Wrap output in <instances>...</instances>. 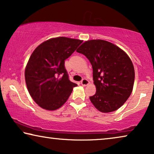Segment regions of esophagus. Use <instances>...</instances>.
Masks as SVG:
<instances>
[{
    "label": "esophagus",
    "mask_w": 154,
    "mask_h": 154,
    "mask_svg": "<svg viewBox=\"0 0 154 154\" xmlns=\"http://www.w3.org/2000/svg\"><path fill=\"white\" fill-rule=\"evenodd\" d=\"M88 84H89L88 80L86 79H83L81 81V84L82 85V86H87V85H88Z\"/></svg>",
    "instance_id": "obj_1"
}]
</instances>
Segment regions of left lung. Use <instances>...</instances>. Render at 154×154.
Listing matches in <instances>:
<instances>
[{
  "label": "left lung",
  "mask_w": 154,
  "mask_h": 154,
  "mask_svg": "<svg viewBox=\"0 0 154 154\" xmlns=\"http://www.w3.org/2000/svg\"><path fill=\"white\" fill-rule=\"evenodd\" d=\"M90 61L96 93L90 100L103 113L115 111L125 104L134 87L135 71L128 55L113 43L90 40L78 48Z\"/></svg>",
  "instance_id": "left-lung-1"
}]
</instances>
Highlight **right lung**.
<instances>
[{"instance_id":"obj_1","label":"right lung","mask_w":154,"mask_h":154,"mask_svg":"<svg viewBox=\"0 0 154 154\" xmlns=\"http://www.w3.org/2000/svg\"><path fill=\"white\" fill-rule=\"evenodd\" d=\"M82 41L57 37L41 43L34 50L25 70L27 90L34 102L43 109L60 108L77 84L70 82L65 68L68 59Z\"/></svg>"}]
</instances>
